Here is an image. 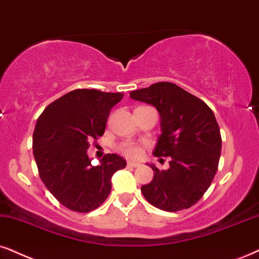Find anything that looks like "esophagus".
Masks as SVG:
<instances>
[{"mask_svg":"<svg viewBox=\"0 0 259 259\" xmlns=\"http://www.w3.org/2000/svg\"><path fill=\"white\" fill-rule=\"evenodd\" d=\"M141 165L140 162H136V161H127V167H139Z\"/></svg>","mask_w":259,"mask_h":259,"instance_id":"1","label":"esophagus"}]
</instances>
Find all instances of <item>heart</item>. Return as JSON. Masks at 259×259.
<instances>
[{
    "label": "heart",
    "instance_id": "1",
    "mask_svg": "<svg viewBox=\"0 0 259 259\" xmlns=\"http://www.w3.org/2000/svg\"><path fill=\"white\" fill-rule=\"evenodd\" d=\"M118 149L120 153L124 154L127 158L135 159L140 158L142 155V148H141V146L135 142H132V141H125V142L120 143Z\"/></svg>",
    "mask_w": 259,
    "mask_h": 259
}]
</instances>
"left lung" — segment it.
<instances>
[{
    "label": "left lung",
    "instance_id": "1",
    "mask_svg": "<svg viewBox=\"0 0 259 259\" xmlns=\"http://www.w3.org/2000/svg\"><path fill=\"white\" fill-rule=\"evenodd\" d=\"M130 98L159 111L161 134L153 154L169 159L167 169L150 165L153 181L141 186V191L161 210L190 208L202 198L218 171L222 141L214 112L204 101L172 82L134 91Z\"/></svg>",
    "mask_w": 259,
    "mask_h": 259
}]
</instances>
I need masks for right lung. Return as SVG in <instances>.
Returning a JSON list of instances; mask_svg holds the SVG:
<instances>
[{
  "instance_id": "1",
  "label": "right lung",
  "mask_w": 259,
  "mask_h": 259,
  "mask_svg": "<svg viewBox=\"0 0 259 259\" xmlns=\"http://www.w3.org/2000/svg\"><path fill=\"white\" fill-rule=\"evenodd\" d=\"M123 93L75 90L42 111L33 133L39 177L52 196L77 212L94 210L111 191L113 173L126 166L117 154H106L99 166L87 155L91 141L104 135L111 109Z\"/></svg>"
}]
</instances>
